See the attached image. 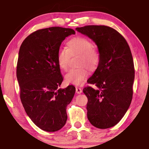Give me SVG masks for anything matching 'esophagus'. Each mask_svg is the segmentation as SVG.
<instances>
[{
	"mask_svg": "<svg viewBox=\"0 0 149 149\" xmlns=\"http://www.w3.org/2000/svg\"><path fill=\"white\" fill-rule=\"evenodd\" d=\"M75 91H76L77 94H80V93H82V89L80 87H77L76 88H75Z\"/></svg>",
	"mask_w": 149,
	"mask_h": 149,
	"instance_id": "34e87169",
	"label": "esophagus"
}]
</instances>
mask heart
Wrapping results in <instances>:
<instances>
[{
  "instance_id": "1",
  "label": "heart",
  "mask_w": 149,
  "mask_h": 149,
  "mask_svg": "<svg viewBox=\"0 0 149 149\" xmlns=\"http://www.w3.org/2000/svg\"><path fill=\"white\" fill-rule=\"evenodd\" d=\"M79 55L77 69L70 70L65 75V81L68 84L81 85L89 75L90 70L93 71L99 64L100 55L99 50L93 42L85 37H76L66 42V49L61 48L57 53L58 65L62 70L68 69V64L70 56Z\"/></svg>"
}]
</instances>
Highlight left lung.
Returning a JSON list of instances; mask_svg holds the SVG:
<instances>
[{
	"mask_svg": "<svg viewBox=\"0 0 149 149\" xmlns=\"http://www.w3.org/2000/svg\"><path fill=\"white\" fill-rule=\"evenodd\" d=\"M97 45L100 55L99 64L87 80L92 87H85L87 96V118L99 129L113 127L122 120L133 97L135 69L130 48L116 30L106 26L77 27Z\"/></svg>",
	"mask_w": 149,
	"mask_h": 149,
	"instance_id": "1",
	"label": "left lung"
}]
</instances>
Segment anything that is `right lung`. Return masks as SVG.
Segmentation results:
<instances>
[{
    "label": "right lung",
    "instance_id": "add662e5",
    "mask_svg": "<svg viewBox=\"0 0 149 149\" xmlns=\"http://www.w3.org/2000/svg\"><path fill=\"white\" fill-rule=\"evenodd\" d=\"M75 33L74 29L61 27L39 29L20 47L16 69L20 99L30 119L45 132L58 131L66 122V107L75 88L58 89L63 77L57 53L65 37Z\"/></svg>",
    "mask_w": 149,
    "mask_h": 149
}]
</instances>
